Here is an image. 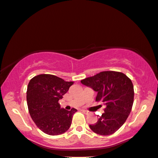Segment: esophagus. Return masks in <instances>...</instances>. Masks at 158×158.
I'll return each mask as SVG.
<instances>
[{
  "mask_svg": "<svg viewBox=\"0 0 158 158\" xmlns=\"http://www.w3.org/2000/svg\"><path fill=\"white\" fill-rule=\"evenodd\" d=\"M82 111L84 112V114H89V111H87V110H82Z\"/></svg>",
  "mask_w": 158,
  "mask_h": 158,
  "instance_id": "esophagus-1",
  "label": "esophagus"
}]
</instances>
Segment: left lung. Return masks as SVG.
<instances>
[{"instance_id":"left-lung-1","label":"left lung","mask_w":158,"mask_h":158,"mask_svg":"<svg viewBox=\"0 0 158 158\" xmlns=\"http://www.w3.org/2000/svg\"><path fill=\"white\" fill-rule=\"evenodd\" d=\"M81 83L97 92L96 101L104 103V113L96 123L89 125L102 135L114 133L123 126L131 111L134 89L131 80L123 73L106 71L81 80Z\"/></svg>"}]
</instances>
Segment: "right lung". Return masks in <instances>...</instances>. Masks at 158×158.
<instances>
[{"label":"right lung","instance_id":"add662e5","mask_svg":"<svg viewBox=\"0 0 158 158\" xmlns=\"http://www.w3.org/2000/svg\"><path fill=\"white\" fill-rule=\"evenodd\" d=\"M73 84L52 74L37 75L30 81L27 89L28 110L32 121L44 133L60 135L71 126L73 114L77 110H66L58 102Z\"/></svg>","mask_w":158,"mask_h":158}]
</instances>
